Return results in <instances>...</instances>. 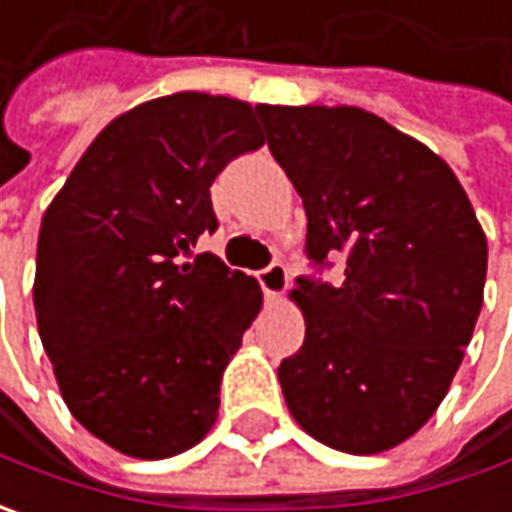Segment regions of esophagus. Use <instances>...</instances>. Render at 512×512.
Segmentation results:
<instances>
[{
	"label": "esophagus",
	"instance_id": "1",
	"mask_svg": "<svg viewBox=\"0 0 512 512\" xmlns=\"http://www.w3.org/2000/svg\"><path fill=\"white\" fill-rule=\"evenodd\" d=\"M259 285H262V290H265L270 299H279V296L287 290L285 265H279V262H276V265L265 267V270L259 273Z\"/></svg>",
	"mask_w": 512,
	"mask_h": 512
}]
</instances>
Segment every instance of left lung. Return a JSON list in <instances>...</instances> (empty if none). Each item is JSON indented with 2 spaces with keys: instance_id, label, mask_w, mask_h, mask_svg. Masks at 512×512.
<instances>
[{
  "instance_id": "obj_1",
  "label": "left lung",
  "mask_w": 512,
  "mask_h": 512,
  "mask_svg": "<svg viewBox=\"0 0 512 512\" xmlns=\"http://www.w3.org/2000/svg\"><path fill=\"white\" fill-rule=\"evenodd\" d=\"M299 190L307 256L344 250L339 287L299 279L305 344L279 367L316 442L370 456L407 442L450 390L484 302L487 239L456 173L353 105H259Z\"/></svg>"
}]
</instances>
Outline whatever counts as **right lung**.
<instances>
[{"instance_id":"right-lung-1","label":"right lung","mask_w":512,"mask_h":512,"mask_svg":"<svg viewBox=\"0 0 512 512\" xmlns=\"http://www.w3.org/2000/svg\"><path fill=\"white\" fill-rule=\"evenodd\" d=\"M265 145L256 108L182 90L119 113L42 216L33 307L73 419L133 459L207 436L222 373L262 310L253 276L199 253L210 185Z\"/></svg>"}]
</instances>
